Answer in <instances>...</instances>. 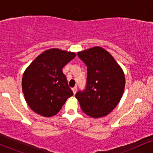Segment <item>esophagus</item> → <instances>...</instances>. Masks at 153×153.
<instances>
[{
	"label": "esophagus",
	"mask_w": 153,
	"mask_h": 153,
	"mask_svg": "<svg viewBox=\"0 0 153 153\" xmlns=\"http://www.w3.org/2000/svg\"><path fill=\"white\" fill-rule=\"evenodd\" d=\"M72 90H73V94H76V92H77V87H74V88H72Z\"/></svg>",
	"instance_id": "1"
}]
</instances>
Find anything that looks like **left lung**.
<instances>
[{
  "label": "left lung",
  "instance_id": "1",
  "mask_svg": "<svg viewBox=\"0 0 153 153\" xmlns=\"http://www.w3.org/2000/svg\"><path fill=\"white\" fill-rule=\"evenodd\" d=\"M87 66L86 88L75 97L82 111L93 118L108 115L117 106L125 87L123 70L108 51L101 47L78 52Z\"/></svg>",
  "mask_w": 153,
  "mask_h": 153
}]
</instances>
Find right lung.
<instances>
[{"label": "right lung", "instance_id": "right-lung-1", "mask_svg": "<svg viewBox=\"0 0 153 153\" xmlns=\"http://www.w3.org/2000/svg\"><path fill=\"white\" fill-rule=\"evenodd\" d=\"M75 56V52L50 49L27 67L22 77V91L35 113L45 117L54 116L73 96L62 68Z\"/></svg>", "mask_w": 153, "mask_h": 153}]
</instances>
